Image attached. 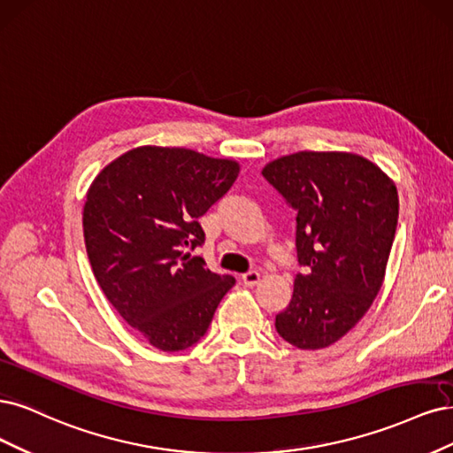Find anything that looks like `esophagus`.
Masks as SVG:
<instances>
[{"label":"esophagus","mask_w":453,"mask_h":453,"mask_svg":"<svg viewBox=\"0 0 453 453\" xmlns=\"http://www.w3.org/2000/svg\"><path fill=\"white\" fill-rule=\"evenodd\" d=\"M259 279H261V274H259L257 271H248V273L242 274V282H244V286H248V288L256 286V284L259 282Z\"/></svg>","instance_id":"esophagus-1"}]
</instances>
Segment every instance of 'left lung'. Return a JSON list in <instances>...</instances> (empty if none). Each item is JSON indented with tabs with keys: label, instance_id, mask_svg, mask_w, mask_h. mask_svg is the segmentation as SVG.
Returning <instances> with one entry per match:
<instances>
[{
	"label": "left lung",
	"instance_id": "obj_1",
	"mask_svg": "<svg viewBox=\"0 0 453 453\" xmlns=\"http://www.w3.org/2000/svg\"><path fill=\"white\" fill-rule=\"evenodd\" d=\"M261 173L297 211L304 265L286 311L276 314V331L301 349L327 348L382 288L399 218L395 182L371 159L337 150L288 154Z\"/></svg>",
	"mask_w": 453,
	"mask_h": 453
}]
</instances>
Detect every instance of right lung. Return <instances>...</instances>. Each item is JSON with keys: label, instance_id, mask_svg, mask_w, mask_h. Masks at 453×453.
I'll return each mask as SVG.
<instances>
[{"label": "right lung", "instance_id": "add662e5", "mask_svg": "<svg viewBox=\"0 0 453 453\" xmlns=\"http://www.w3.org/2000/svg\"><path fill=\"white\" fill-rule=\"evenodd\" d=\"M235 159L189 149H131L99 171L82 211L99 288L154 348L179 352L207 333L235 284L186 248L205 241L197 218L239 177Z\"/></svg>", "mask_w": 453, "mask_h": 453}]
</instances>
